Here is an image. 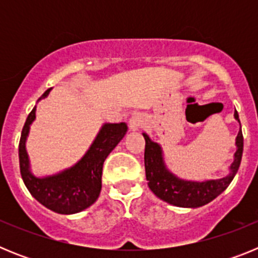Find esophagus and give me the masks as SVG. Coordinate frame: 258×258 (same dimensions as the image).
I'll return each mask as SVG.
<instances>
[{"label": "esophagus", "mask_w": 258, "mask_h": 258, "mask_svg": "<svg viewBox=\"0 0 258 258\" xmlns=\"http://www.w3.org/2000/svg\"><path fill=\"white\" fill-rule=\"evenodd\" d=\"M143 124V117L140 115V113H136V115H133L131 117V120H129V126H131L132 131H138L141 126H142Z\"/></svg>", "instance_id": "obj_1"}]
</instances>
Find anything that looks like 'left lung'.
Wrapping results in <instances>:
<instances>
[{
	"mask_svg": "<svg viewBox=\"0 0 258 258\" xmlns=\"http://www.w3.org/2000/svg\"><path fill=\"white\" fill-rule=\"evenodd\" d=\"M234 117L239 120L238 112H234ZM145 137V169L146 179L149 187L159 199L169 203L172 206L182 207V208H198L206 206L209 202L226 190L227 186L235 177L239 169L243 155V133L241 126L236 136L235 145L236 151L234 154V161L230 165V173L218 179H208V181H187L181 179L173 174L165 166L163 157V151L159 143L150 140V137L143 133Z\"/></svg>",
	"mask_w": 258,
	"mask_h": 258,
	"instance_id": "1",
	"label": "left lung"
}]
</instances>
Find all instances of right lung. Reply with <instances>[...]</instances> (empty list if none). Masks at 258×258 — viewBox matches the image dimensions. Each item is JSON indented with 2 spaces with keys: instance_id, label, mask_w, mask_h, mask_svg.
<instances>
[{
  "instance_id": "add662e5",
  "label": "right lung",
  "mask_w": 258,
  "mask_h": 258,
  "mask_svg": "<svg viewBox=\"0 0 258 258\" xmlns=\"http://www.w3.org/2000/svg\"><path fill=\"white\" fill-rule=\"evenodd\" d=\"M47 89L40 99L49 95ZM36 118V106L32 109L23 126L19 142L20 174L31 195L50 211L59 214H74L94 204L102 190L103 163L109 152L126 134L125 122H106L97 134L92 146L74 166L52 175L37 177L31 172L26 141L29 127Z\"/></svg>"
}]
</instances>
